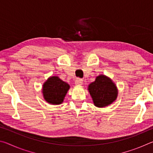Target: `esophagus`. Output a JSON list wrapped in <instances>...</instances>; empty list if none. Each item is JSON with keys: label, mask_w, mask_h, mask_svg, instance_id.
<instances>
[{"label": "esophagus", "mask_w": 153, "mask_h": 153, "mask_svg": "<svg viewBox=\"0 0 153 153\" xmlns=\"http://www.w3.org/2000/svg\"><path fill=\"white\" fill-rule=\"evenodd\" d=\"M75 84H76V85H82L83 80L80 78H77L75 81Z\"/></svg>", "instance_id": "1"}]
</instances>
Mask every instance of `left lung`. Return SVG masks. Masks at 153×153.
Instances as JSON below:
<instances>
[{
	"instance_id": "1",
	"label": "left lung",
	"mask_w": 153,
	"mask_h": 153,
	"mask_svg": "<svg viewBox=\"0 0 153 153\" xmlns=\"http://www.w3.org/2000/svg\"><path fill=\"white\" fill-rule=\"evenodd\" d=\"M90 94L95 106L104 107L115 100L117 90L115 85L107 76L100 75L88 86Z\"/></svg>"
}]
</instances>
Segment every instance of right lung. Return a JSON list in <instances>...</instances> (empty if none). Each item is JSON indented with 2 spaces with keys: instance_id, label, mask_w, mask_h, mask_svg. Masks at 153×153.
<instances>
[{
  "instance_id": "add662e5",
  "label": "right lung",
  "mask_w": 153,
  "mask_h": 153,
  "mask_svg": "<svg viewBox=\"0 0 153 153\" xmlns=\"http://www.w3.org/2000/svg\"><path fill=\"white\" fill-rule=\"evenodd\" d=\"M69 88V85L58 77H51L43 85L44 98L51 104H61Z\"/></svg>"
}]
</instances>
